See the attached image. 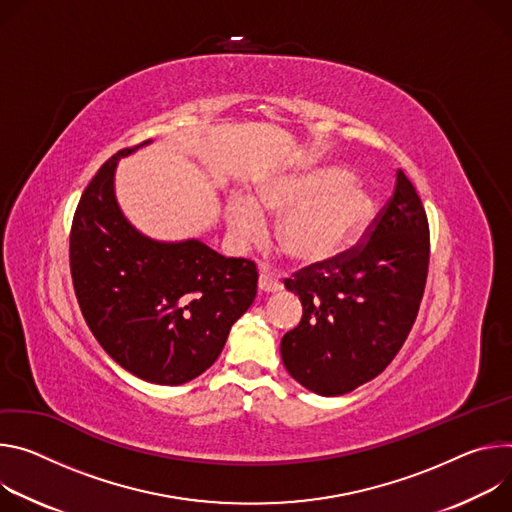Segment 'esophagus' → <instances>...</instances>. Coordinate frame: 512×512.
<instances>
[{
	"label": "esophagus",
	"instance_id": "esophagus-1",
	"mask_svg": "<svg viewBox=\"0 0 512 512\" xmlns=\"http://www.w3.org/2000/svg\"><path fill=\"white\" fill-rule=\"evenodd\" d=\"M258 289H260V293H276V291H280L282 289V285H280V280L278 278H274V276H270L268 272H260V276H258Z\"/></svg>",
	"mask_w": 512,
	"mask_h": 512
}]
</instances>
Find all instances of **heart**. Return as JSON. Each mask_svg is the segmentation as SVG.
<instances>
[{"mask_svg":"<svg viewBox=\"0 0 512 512\" xmlns=\"http://www.w3.org/2000/svg\"><path fill=\"white\" fill-rule=\"evenodd\" d=\"M378 201L348 168L319 162L270 175L252 199L232 193L225 223L238 246L260 242L264 217H280L274 230L278 250L297 266H325L348 254L370 230Z\"/></svg>","mask_w":512,"mask_h":512,"instance_id":"obj_1","label":"heart"}]
</instances>
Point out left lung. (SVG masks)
<instances>
[{
  "mask_svg": "<svg viewBox=\"0 0 512 512\" xmlns=\"http://www.w3.org/2000/svg\"><path fill=\"white\" fill-rule=\"evenodd\" d=\"M427 266V215L399 170L394 195L364 246L285 282L303 305L301 323L280 342L289 374L321 396L346 394L376 378L417 319Z\"/></svg>",
  "mask_w": 512,
  "mask_h": 512,
  "instance_id": "left-lung-1",
  "label": "left lung"
}]
</instances>
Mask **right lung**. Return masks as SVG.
Returning a JSON list of instances; mask_svg holds the SVG:
<instances>
[{"label": "right lung", "mask_w": 512, "mask_h": 512, "mask_svg": "<svg viewBox=\"0 0 512 512\" xmlns=\"http://www.w3.org/2000/svg\"><path fill=\"white\" fill-rule=\"evenodd\" d=\"M152 140L111 156L87 185L71 230V274L83 317L107 356L164 386L203 374L256 297L254 262L191 238L160 242L132 225L116 168Z\"/></svg>", "instance_id": "1"}]
</instances>
